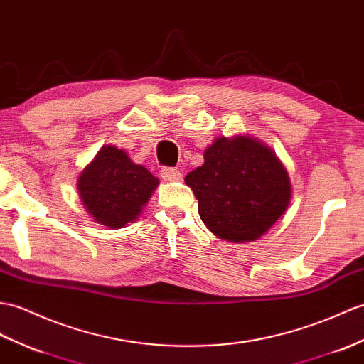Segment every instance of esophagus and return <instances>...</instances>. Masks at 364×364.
Masks as SVG:
<instances>
[{"instance_id":"obj_1","label":"esophagus","mask_w":364,"mask_h":364,"mask_svg":"<svg viewBox=\"0 0 364 364\" xmlns=\"http://www.w3.org/2000/svg\"><path fill=\"white\" fill-rule=\"evenodd\" d=\"M161 176L166 181H178V180H181V172L178 171V168H173V167H163Z\"/></svg>"}]
</instances>
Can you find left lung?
<instances>
[{
  "label": "left lung",
  "mask_w": 364,
  "mask_h": 364,
  "mask_svg": "<svg viewBox=\"0 0 364 364\" xmlns=\"http://www.w3.org/2000/svg\"><path fill=\"white\" fill-rule=\"evenodd\" d=\"M201 222L228 242L262 237L291 200L290 176L274 151L250 136L217 138L205 163L184 178Z\"/></svg>",
  "instance_id": "1"
}]
</instances>
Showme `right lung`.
I'll return each instance as SVG.
<instances>
[{
  "label": "right lung",
  "mask_w": 364,
  "mask_h": 364,
  "mask_svg": "<svg viewBox=\"0 0 364 364\" xmlns=\"http://www.w3.org/2000/svg\"><path fill=\"white\" fill-rule=\"evenodd\" d=\"M158 184L156 176L124 150L104 146L79 175L77 189L88 214L116 230L136 220Z\"/></svg>",
  "instance_id": "add662e5"
}]
</instances>
